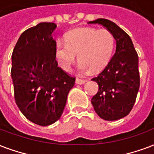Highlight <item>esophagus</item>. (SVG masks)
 I'll return each instance as SVG.
<instances>
[{
  "label": "esophagus",
  "instance_id": "obj_1",
  "mask_svg": "<svg viewBox=\"0 0 154 154\" xmlns=\"http://www.w3.org/2000/svg\"><path fill=\"white\" fill-rule=\"evenodd\" d=\"M85 80H83V79H80V78H77L76 79V84H78V85H82V84H84L85 83Z\"/></svg>",
  "mask_w": 154,
  "mask_h": 154
}]
</instances>
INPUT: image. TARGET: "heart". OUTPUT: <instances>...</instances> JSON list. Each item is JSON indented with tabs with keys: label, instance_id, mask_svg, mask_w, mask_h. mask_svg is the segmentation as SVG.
Segmentation results:
<instances>
[{
	"label": "heart",
	"instance_id": "b5f03b06",
	"mask_svg": "<svg viewBox=\"0 0 154 154\" xmlns=\"http://www.w3.org/2000/svg\"><path fill=\"white\" fill-rule=\"evenodd\" d=\"M114 45V37L109 30L78 28L66 35L65 43H56L55 58L59 66L69 71L77 54L80 72H88L90 69L97 72L107 64L113 53Z\"/></svg>",
	"mask_w": 154,
	"mask_h": 154
}]
</instances>
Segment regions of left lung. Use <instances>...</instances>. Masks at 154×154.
I'll return each mask as SVG.
<instances>
[{
    "label": "left lung",
    "instance_id": "left-lung-1",
    "mask_svg": "<svg viewBox=\"0 0 154 154\" xmlns=\"http://www.w3.org/2000/svg\"><path fill=\"white\" fill-rule=\"evenodd\" d=\"M107 29L116 39V51L103 71L92 81L98 91L91 99L98 116L113 121L128 116L134 106L140 86L138 56L128 34L116 23L105 18L88 22Z\"/></svg>",
    "mask_w": 154,
    "mask_h": 154
}]
</instances>
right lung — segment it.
Wrapping results in <instances>:
<instances>
[{"label":"right lung","instance_id":"obj_1","mask_svg":"<svg viewBox=\"0 0 154 154\" xmlns=\"http://www.w3.org/2000/svg\"><path fill=\"white\" fill-rule=\"evenodd\" d=\"M53 22H40L20 35L12 54L15 101L26 119L40 126L61 116L75 78L57 65Z\"/></svg>","mask_w":154,"mask_h":154}]
</instances>
